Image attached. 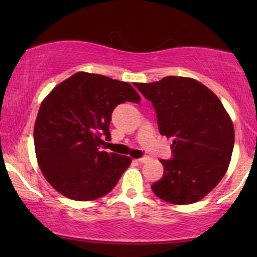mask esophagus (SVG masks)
I'll return each instance as SVG.
<instances>
[{"label": "esophagus", "instance_id": "1", "mask_svg": "<svg viewBox=\"0 0 257 257\" xmlns=\"http://www.w3.org/2000/svg\"><path fill=\"white\" fill-rule=\"evenodd\" d=\"M149 159H150V157H147V156H144V157L138 158L137 162H139V163H146V162L149 161Z\"/></svg>", "mask_w": 257, "mask_h": 257}]
</instances>
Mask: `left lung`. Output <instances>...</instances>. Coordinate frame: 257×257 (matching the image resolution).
<instances>
[{"label": "left lung", "instance_id": "left-lung-1", "mask_svg": "<svg viewBox=\"0 0 257 257\" xmlns=\"http://www.w3.org/2000/svg\"><path fill=\"white\" fill-rule=\"evenodd\" d=\"M152 102L161 135L173 138L170 159L153 193L173 204L198 202L221 181L234 146L232 120L216 95L192 78L167 76L135 83Z\"/></svg>", "mask_w": 257, "mask_h": 257}]
</instances>
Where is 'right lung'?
Wrapping results in <instances>:
<instances>
[{
  "instance_id": "right-lung-1",
  "label": "right lung",
  "mask_w": 257,
  "mask_h": 257,
  "mask_svg": "<svg viewBox=\"0 0 257 257\" xmlns=\"http://www.w3.org/2000/svg\"><path fill=\"white\" fill-rule=\"evenodd\" d=\"M140 102L126 82L77 72L43 100L34 129L35 151L44 178L73 200H93L117 185L132 159L101 151L111 140L112 112L123 102Z\"/></svg>"
}]
</instances>
